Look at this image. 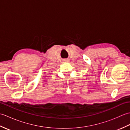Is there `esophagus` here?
I'll return each mask as SVG.
<instances>
[{"mask_svg": "<svg viewBox=\"0 0 130 130\" xmlns=\"http://www.w3.org/2000/svg\"><path fill=\"white\" fill-rule=\"evenodd\" d=\"M63 61H64L65 62H70V60L69 59H65L63 60Z\"/></svg>", "mask_w": 130, "mask_h": 130, "instance_id": "esophagus-1", "label": "esophagus"}]
</instances>
